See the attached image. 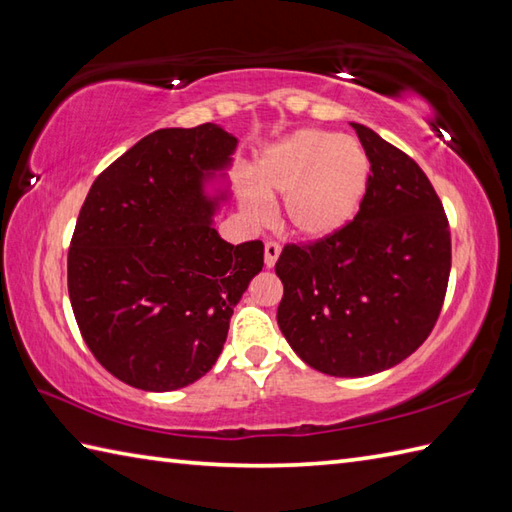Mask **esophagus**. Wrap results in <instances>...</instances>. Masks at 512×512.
I'll list each match as a JSON object with an SVG mask.
<instances>
[{
  "instance_id": "obj_1",
  "label": "esophagus",
  "mask_w": 512,
  "mask_h": 512,
  "mask_svg": "<svg viewBox=\"0 0 512 512\" xmlns=\"http://www.w3.org/2000/svg\"><path fill=\"white\" fill-rule=\"evenodd\" d=\"M279 253H281V246L277 242H266V246H264V264H266V268H273L277 264Z\"/></svg>"
}]
</instances>
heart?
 Returning <instances> with one entry per match:
<instances>
[{"label":"heart","mask_w":512,"mask_h":512,"mask_svg":"<svg viewBox=\"0 0 512 512\" xmlns=\"http://www.w3.org/2000/svg\"><path fill=\"white\" fill-rule=\"evenodd\" d=\"M369 173L372 165L358 140L323 129H297L264 149L255 184H242L239 202L259 224L270 215L268 200L284 195L290 231L317 242L343 231L361 211Z\"/></svg>","instance_id":"1"}]
</instances>
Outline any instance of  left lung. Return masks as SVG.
Segmentation results:
<instances>
[{"label":"left lung","instance_id":"1","mask_svg":"<svg viewBox=\"0 0 512 512\" xmlns=\"http://www.w3.org/2000/svg\"><path fill=\"white\" fill-rule=\"evenodd\" d=\"M369 156L361 211L343 231L286 246L277 323L303 363L339 378L405 361L438 321L451 273V233L424 171L374 129L352 123Z\"/></svg>","mask_w":512,"mask_h":512}]
</instances>
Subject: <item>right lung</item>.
Instances as JSON below:
<instances>
[{
  "label": "right lung",
  "instance_id": "right-lung-1",
  "mask_svg": "<svg viewBox=\"0 0 512 512\" xmlns=\"http://www.w3.org/2000/svg\"><path fill=\"white\" fill-rule=\"evenodd\" d=\"M235 149L215 123L158 129L81 206L68 253L74 317L96 361L136 389L173 391L209 372L264 266L259 239L233 246L215 228Z\"/></svg>",
  "mask_w": 512,
  "mask_h": 512
}]
</instances>
